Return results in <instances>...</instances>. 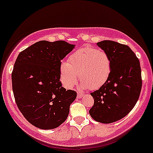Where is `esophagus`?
<instances>
[{"instance_id":"esophagus-1","label":"esophagus","mask_w":153,"mask_h":153,"mask_svg":"<svg viewBox=\"0 0 153 153\" xmlns=\"http://www.w3.org/2000/svg\"><path fill=\"white\" fill-rule=\"evenodd\" d=\"M83 94H80V93H79V92H78V99L82 98V97H83Z\"/></svg>"}]
</instances>
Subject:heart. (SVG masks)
Masks as SVG:
<instances>
[{"label": "heart", "mask_w": 153, "mask_h": 153, "mask_svg": "<svg viewBox=\"0 0 153 153\" xmlns=\"http://www.w3.org/2000/svg\"><path fill=\"white\" fill-rule=\"evenodd\" d=\"M111 59L107 52L93 47L80 48L60 65V75L66 88H72L78 82L83 88L96 90L108 80L111 73Z\"/></svg>", "instance_id": "b5f03b06"}]
</instances>
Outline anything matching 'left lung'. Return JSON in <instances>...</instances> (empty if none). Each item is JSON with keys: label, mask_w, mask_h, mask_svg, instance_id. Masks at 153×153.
<instances>
[{"label": "left lung", "mask_w": 153, "mask_h": 153, "mask_svg": "<svg viewBox=\"0 0 153 153\" xmlns=\"http://www.w3.org/2000/svg\"><path fill=\"white\" fill-rule=\"evenodd\" d=\"M97 45L111 59V73L100 89L91 93L94 100L89 114L102 123L120 120L131 111L142 89L139 59L126 45L103 41Z\"/></svg>", "instance_id": "1"}]
</instances>
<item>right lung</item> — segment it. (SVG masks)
I'll return each mask as SVG.
<instances>
[{"mask_svg":"<svg viewBox=\"0 0 153 153\" xmlns=\"http://www.w3.org/2000/svg\"><path fill=\"white\" fill-rule=\"evenodd\" d=\"M75 45L41 41L20 52L11 74L16 105L29 123L53 129L66 120L77 97L60 81V65Z\"/></svg>","mask_w":153,"mask_h":153,"instance_id":"obj_1","label":"right lung"}]
</instances>
